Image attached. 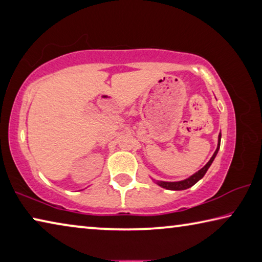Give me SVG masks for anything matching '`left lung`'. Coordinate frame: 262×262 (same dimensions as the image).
Returning <instances> with one entry per match:
<instances>
[{
	"instance_id": "obj_1",
	"label": "left lung",
	"mask_w": 262,
	"mask_h": 262,
	"mask_svg": "<svg viewBox=\"0 0 262 262\" xmlns=\"http://www.w3.org/2000/svg\"><path fill=\"white\" fill-rule=\"evenodd\" d=\"M220 144H221V134L219 135V145H217V149L216 151L212 155V157L210 158V161L208 162L205 166H203L201 170H199L196 173H194L193 176H190L188 179H185L183 181H176V183H166V181H157V184L161 186L163 188H166V189H171V190H183V189H187L189 187H192L193 185H195L198 183L199 180L201 178H203V176L206 174V172L209 166L211 165L212 161H214L217 152H219V149H220Z\"/></svg>"
}]
</instances>
